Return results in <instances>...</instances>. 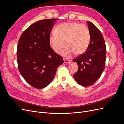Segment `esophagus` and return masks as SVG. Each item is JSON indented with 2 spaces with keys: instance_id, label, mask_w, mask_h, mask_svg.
<instances>
[{
  "instance_id": "34e87169",
  "label": "esophagus",
  "mask_w": 124,
  "mask_h": 124,
  "mask_svg": "<svg viewBox=\"0 0 124 124\" xmlns=\"http://www.w3.org/2000/svg\"><path fill=\"white\" fill-rule=\"evenodd\" d=\"M63 61H64L65 63H68L70 62V61H69V60L67 59L66 58H63Z\"/></svg>"
}]
</instances>
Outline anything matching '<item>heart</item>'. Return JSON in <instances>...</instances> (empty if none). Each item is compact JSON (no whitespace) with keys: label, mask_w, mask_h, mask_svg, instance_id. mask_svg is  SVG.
<instances>
[{"label":"heart","mask_w":124,"mask_h":124,"mask_svg":"<svg viewBox=\"0 0 124 124\" xmlns=\"http://www.w3.org/2000/svg\"><path fill=\"white\" fill-rule=\"evenodd\" d=\"M50 35V46L56 53H61L67 47L62 55L70 57L74 53L77 55L84 53L87 49L90 42V32L86 26L76 23H65L59 25Z\"/></svg>","instance_id":"1"}]
</instances>
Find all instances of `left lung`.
<instances>
[{"instance_id":"8db88e82","label":"left lung","mask_w":124,"mask_h":124,"mask_svg":"<svg viewBox=\"0 0 124 124\" xmlns=\"http://www.w3.org/2000/svg\"><path fill=\"white\" fill-rule=\"evenodd\" d=\"M90 32V41L87 51L73 60L78 69L73 75L75 81L84 87L95 83L102 73L105 67L106 47L103 37L92 22L87 21Z\"/></svg>"}]
</instances>
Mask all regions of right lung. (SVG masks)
Masks as SVG:
<instances>
[{
    "label": "right lung",
    "instance_id": "obj_1",
    "mask_svg": "<svg viewBox=\"0 0 124 124\" xmlns=\"http://www.w3.org/2000/svg\"><path fill=\"white\" fill-rule=\"evenodd\" d=\"M57 20L37 21L21 36L17 48L20 72L28 84L41 89L54 78L58 67L63 63L62 57L50 46L49 37Z\"/></svg>",
    "mask_w": 124,
    "mask_h": 124
}]
</instances>
